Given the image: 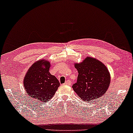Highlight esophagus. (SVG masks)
Segmentation results:
<instances>
[{"mask_svg": "<svg viewBox=\"0 0 133 133\" xmlns=\"http://www.w3.org/2000/svg\"><path fill=\"white\" fill-rule=\"evenodd\" d=\"M71 83H72V82L69 80H66V81H65V85H71Z\"/></svg>", "mask_w": 133, "mask_h": 133, "instance_id": "esophagus-1", "label": "esophagus"}]
</instances>
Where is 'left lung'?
<instances>
[{"instance_id":"left-lung-1","label":"left lung","mask_w":133,"mask_h":133,"mask_svg":"<svg viewBox=\"0 0 133 133\" xmlns=\"http://www.w3.org/2000/svg\"><path fill=\"white\" fill-rule=\"evenodd\" d=\"M75 68L78 74L72 88L82 100L89 102L104 95L110 85V76L103 63L87 57L82 63L75 64Z\"/></svg>"}]
</instances>
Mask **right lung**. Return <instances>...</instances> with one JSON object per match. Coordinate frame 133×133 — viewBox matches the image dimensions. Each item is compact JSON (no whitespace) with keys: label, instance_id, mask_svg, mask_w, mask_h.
Wrapping results in <instances>:
<instances>
[{"label":"right lung","instance_id":"right-lung-1","mask_svg":"<svg viewBox=\"0 0 133 133\" xmlns=\"http://www.w3.org/2000/svg\"><path fill=\"white\" fill-rule=\"evenodd\" d=\"M50 67L48 61L39 60L32 65L24 78L28 95L37 102L48 101L60 85L56 77L50 74Z\"/></svg>","mask_w":133,"mask_h":133}]
</instances>
